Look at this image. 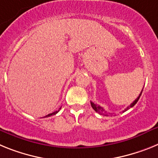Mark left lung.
Instances as JSON below:
<instances>
[{"instance_id":"left-lung-1","label":"left lung","mask_w":158,"mask_h":158,"mask_svg":"<svg viewBox=\"0 0 158 158\" xmlns=\"http://www.w3.org/2000/svg\"><path fill=\"white\" fill-rule=\"evenodd\" d=\"M142 90H143V89H142ZM142 91H141V93H140L139 96H138V98H137L136 99L134 100V102H133L132 103L130 104V105L128 107H127V109L125 110L124 111H126V110H129V109H130V108L133 107V106H134L135 105V104H136L137 102H138V99H139V98H140V96H141V94H142ZM90 105H91V106H92V108H93V109L94 110H95L96 112H98V114H102V115H106V111H105V110H104V109H103V108H102V107H101V106H100L96 105V104H94V102H90Z\"/></svg>"}]
</instances>
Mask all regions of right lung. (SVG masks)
I'll return each mask as SVG.
<instances>
[{
  "label": "right lung",
  "instance_id": "1",
  "mask_svg": "<svg viewBox=\"0 0 158 158\" xmlns=\"http://www.w3.org/2000/svg\"><path fill=\"white\" fill-rule=\"evenodd\" d=\"M60 109H61V107H60V109H59V110H56V111L53 112V113H51V114H49L46 115V116H45L44 118H46V117H50V116H52V115H55V114H57V113H58L59 111H60Z\"/></svg>",
  "mask_w": 158,
  "mask_h": 158
}]
</instances>
